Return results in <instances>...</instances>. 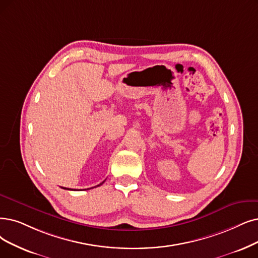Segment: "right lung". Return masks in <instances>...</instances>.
I'll return each mask as SVG.
<instances>
[{
    "instance_id": "right-lung-1",
    "label": "right lung",
    "mask_w": 258,
    "mask_h": 258,
    "mask_svg": "<svg viewBox=\"0 0 258 258\" xmlns=\"http://www.w3.org/2000/svg\"><path fill=\"white\" fill-rule=\"evenodd\" d=\"M104 182H105V181H104ZM104 182H101L100 184H98V185H97V186H99V185H101V184H102V183H104ZM94 187H96V186H94ZM62 188H63V189H70V188H66V187H62ZM88 189H90V188H88ZM71 190H76V189H71Z\"/></svg>"
}]
</instances>
